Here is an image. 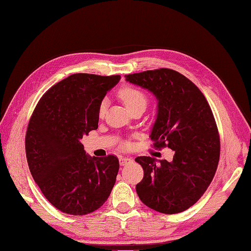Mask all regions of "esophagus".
Returning a JSON list of instances; mask_svg holds the SVG:
<instances>
[{
	"label": "esophagus",
	"mask_w": 251,
	"mask_h": 251,
	"mask_svg": "<svg viewBox=\"0 0 251 251\" xmlns=\"http://www.w3.org/2000/svg\"><path fill=\"white\" fill-rule=\"evenodd\" d=\"M131 160L132 159L130 157H125V156H122V157L119 158V163H120L121 166H126V165L129 164Z\"/></svg>",
	"instance_id": "34e87169"
}]
</instances>
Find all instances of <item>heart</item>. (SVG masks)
<instances>
[{
	"label": "heart",
	"mask_w": 251,
	"mask_h": 251,
	"mask_svg": "<svg viewBox=\"0 0 251 251\" xmlns=\"http://www.w3.org/2000/svg\"><path fill=\"white\" fill-rule=\"evenodd\" d=\"M119 97L130 111L136 107H146V105H148V97H146L145 94L140 91V89L132 86H126L121 88L119 91ZM106 109L107 99H102L98 107V116L102 118L103 115H105Z\"/></svg>",
	"instance_id": "1"
}]
</instances>
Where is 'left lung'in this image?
Instances as JSON below:
<instances>
[{
    "label": "left lung",
    "instance_id": "left-lung-1",
    "mask_svg": "<svg viewBox=\"0 0 251 251\" xmlns=\"http://www.w3.org/2000/svg\"><path fill=\"white\" fill-rule=\"evenodd\" d=\"M126 81L153 93L157 116L150 138L154 148L172 149V162L150 156L135 158L144 170L136 193L160 213L186 211L200 199L213 179L220 159V135L201 91L184 75L158 69L126 75Z\"/></svg>",
    "mask_w": 251,
    "mask_h": 251
}]
</instances>
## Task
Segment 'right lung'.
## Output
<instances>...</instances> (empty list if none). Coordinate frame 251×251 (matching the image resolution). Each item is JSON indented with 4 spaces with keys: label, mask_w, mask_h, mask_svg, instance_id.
Here are the masks:
<instances>
[{
    "label": "right lung",
    "mask_w": 251,
    "mask_h": 251,
    "mask_svg": "<svg viewBox=\"0 0 251 251\" xmlns=\"http://www.w3.org/2000/svg\"><path fill=\"white\" fill-rule=\"evenodd\" d=\"M120 78L70 75L40 98L30 118L25 140L28 166L46 199L63 213H92L115 186L119 160L113 155L92 157L81 140L98 127L99 103Z\"/></svg>",
    "instance_id": "right-lung-1"
}]
</instances>
